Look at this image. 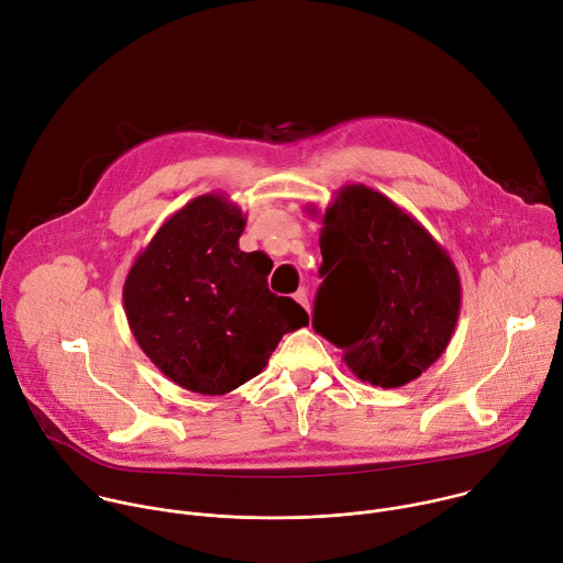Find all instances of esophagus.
Listing matches in <instances>:
<instances>
[{
    "mask_svg": "<svg viewBox=\"0 0 563 563\" xmlns=\"http://www.w3.org/2000/svg\"><path fill=\"white\" fill-rule=\"evenodd\" d=\"M294 298H296L298 305H302V307L309 311V294H307V289H298V291L294 294Z\"/></svg>",
    "mask_w": 563,
    "mask_h": 563,
    "instance_id": "34e87169",
    "label": "esophagus"
}]
</instances>
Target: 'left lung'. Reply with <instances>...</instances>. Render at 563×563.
<instances>
[{"mask_svg":"<svg viewBox=\"0 0 563 563\" xmlns=\"http://www.w3.org/2000/svg\"><path fill=\"white\" fill-rule=\"evenodd\" d=\"M320 227L313 330L343 350L350 372L404 387L445 352L461 311V280L432 233L380 191L345 185Z\"/></svg>","mask_w":563,"mask_h":563,"instance_id":"obj_1","label":"left lung"}]
</instances>
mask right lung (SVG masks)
I'll return each mask as SVG.
<instances>
[{"instance_id":"add662e5","label":"right lung","mask_w":563,"mask_h":563,"mask_svg":"<svg viewBox=\"0 0 563 563\" xmlns=\"http://www.w3.org/2000/svg\"><path fill=\"white\" fill-rule=\"evenodd\" d=\"M245 213L224 194L187 202L135 256L122 289L140 350L176 385L227 394L263 372L307 311L267 287L274 263L243 252Z\"/></svg>"}]
</instances>
